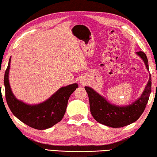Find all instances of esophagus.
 Instances as JSON below:
<instances>
[{"label":"esophagus","instance_id":"obj_1","mask_svg":"<svg viewBox=\"0 0 157 157\" xmlns=\"http://www.w3.org/2000/svg\"><path fill=\"white\" fill-rule=\"evenodd\" d=\"M80 83H81V84H83L84 82H82V81H80Z\"/></svg>","mask_w":157,"mask_h":157}]
</instances>
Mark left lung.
<instances>
[{"mask_svg":"<svg viewBox=\"0 0 157 157\" xmlns=\"http://www.w3.org/2000/svg\"><path fill=\"white\" fill-rule=\"evenodd\" d=\"M136 53L143 59L146 68L149 71L146 55L142 51ZM84 89L88 94L90 111L95 120L106 126L117 128L134 123L140 118L145 110L152 91V79L150 73L148 82L140 96L131 105L126 106L111 104L91 87L85 86Z\"/></svg>","mask_w":157,"mask_h":157,"instance_id":"obj_1","label":"left lung"}]
</instances>
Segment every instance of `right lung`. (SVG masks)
I'll return each instance as SVG.
<instances>
[{"mask_svg":"<svg viewBox=\"0 0 157 157\" xmlns=\"http://www.w3.org/2000/svg\"><path fill=\"white\" fill-rule=\"evenodd\" d=\"M11 57L4 76L5 98L12 113L23 123L33 128L44 130L48 129L62 121L67 107L69 97L78 87L74 83L61 87L51 97L36 105H28L14 96L9 82Z\"/></svg>","mask_w":157,"mask_h":157,"instance_id":"add662e5","label":"right lung"}]
</instances>
